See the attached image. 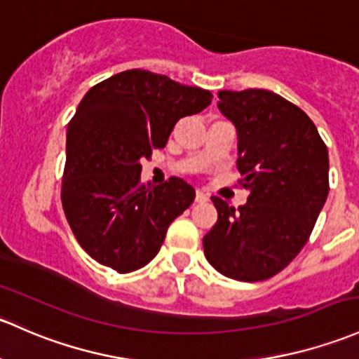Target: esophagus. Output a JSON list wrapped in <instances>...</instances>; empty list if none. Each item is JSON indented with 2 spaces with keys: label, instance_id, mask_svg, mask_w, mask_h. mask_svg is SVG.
I'll return each mask as SVG.
<instances>
[{
  "label": "esophagus",
  "instance_id": "34e87169",
  "mask_svg": "<svg viewBox=\"0 0 359 359\" xmlns=\"http://www.w3.org/2000/svg\"><path fill=\"white\" fill-rule=\"evenodd\" d=\"M210 199V196L206 194L205 191H198L196 192V203H206Z\"/></svg>",
  "mask_w": 359,
  "mask_h": 359
}]
</instances>
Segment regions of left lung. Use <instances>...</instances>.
I'll use <instances>...</instances> for the list:
<instances>
[{
  "mask_svg": "<svg viewBox=\"0 0 359 359\" xmlns=\"http://www.w3.org/2000/svg\"><path fill=\"white\" fill-rule=\"evenodd\" d=\"M237 130V168L249 191L233 208L213 196L218 220L203 237L215 270L241 282L273 277L308 243L329 196V151L296 104L265 89L220 90Z\"/></svg>",
  "mask_w": 359,
  "mask_h": 359,
  "instance_id": "8db88e82",
  "label": "left lung"
}]
</instances>
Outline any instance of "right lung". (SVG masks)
Segmentation results:
<instances>
[{
    "instance_id": "add662e5",
    "label": "right lung",
    "mask_w": 359,
    "mask_h": 359,
    "mask_svg": "<svg viewBox=\"0 0 359 359\" xmlns=\"http://www.w3.org/2000/svg\"><path fill=\"white\" fill-rule=\"evenodd\" d=\"M213 94L167 75L134 69L88 90L67 129L62 205L75 239L97 263L118 273L158 255L168 225L196 191L172 177L141 182V161L165 148L180 118L203 111Z\"/></svg>"
}]
</instances>
